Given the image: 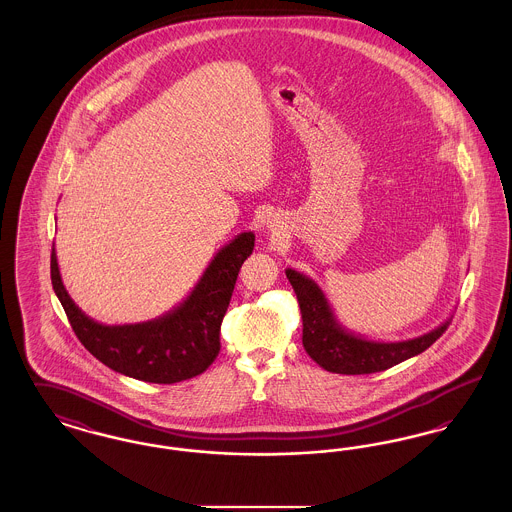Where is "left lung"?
<instances>
[{"instance_id": "8db88e82", "label": "left lung", "mask_w": 512, "mask_h": 512, "mask_svg": "<svg viewBox=\"0 0 512 512\" xmlns=\"http://www.w3.org/2000/svg\"><path fill=\"white\" fill-rule=\"evenodd\" d=\"M286 276L297 295L303 318V347L309 357L328 372L372 374L399 365L426 351L447 330L451 318L413 340L374 341L347 330L334 315L317 282L293 268Z\"/></svg>"}]
</instances>
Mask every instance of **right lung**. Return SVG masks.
I'll list each match as a JSON object with an SVG mask.
<instances>
[{"label": "right lung", "mask_w": 512, "mask_h": 512, "mask_svg": "<svg viewBox=\"0 0 512 512\" xmlns=\"http://www.w3.org/2000/svg\"><path fill=\"white\" fill-rule=\"evenodd\" d=\"M253 245V232H242L222 245L190 295L163 317L147 322L107 326L88 317L63 286L55 247L51 284L76 338L98 361L142 382L176 384L205 372L217 359L220 324Z\"/></svg>", "instance_id": "add662e5"}]
</instances>
